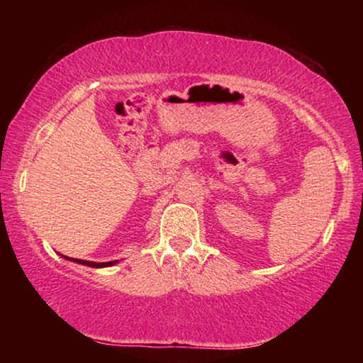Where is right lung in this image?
Here are the masks:
<instances>
[{"mask_svg": "<svg viewBox=\"0 0 363 363\" xmlns=\"http://www.w3.org/2000/svg\"><path fill=\"white\" fill-rule=\"evenodd\" d=\"M72 261H75L78 264H84V266H89V267H107L115 264V262H93V261H84V259H75V257H72Z\"/></svg>", "mask_w": 363, "mask_h": 363, "instance_id": "add662e5", "label": "right lung"}]
</instances>
